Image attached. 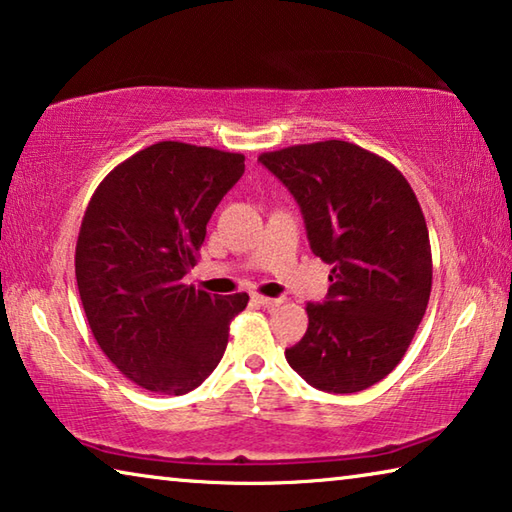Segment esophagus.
Masks as SVG:
<instances>
[{
  "mask_svg": "<svg viewBox=\"0 0 512 512\" xmlns=\"http://www.w3.org/2000/svg\"><path fill=\"white\" fill-rule=\"evenodd\" d=\"M255 302H259V305H262L264 309H275V307H280L282 305V298H266V296H255Z\"/></svg>",
  "mask_w": 512,
  "mask_h": 512,
  "instance_id": "34e87169",
  "label": "esophagus"
}]
</instances>
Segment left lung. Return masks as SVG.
<instances>
[{
	"mask_svg": "<svg viewBox=\"0 0 512 512\" xmlns=\"http://www.w3.org/2000/svg\"><path fill=\"white\" fill-rule=\"evenodd\" d=\"M300 205L309 246L332 264L323 305L284 352L318 391L359 393L384 379L429 305V230L411 185L391 162L327 140L259 155Z\"/></svg>",
	"mask_w": 512,
	"mask_h": 512,
	"instance_id": "8db88e82",
	"label": "left lung"
}]
</instances>
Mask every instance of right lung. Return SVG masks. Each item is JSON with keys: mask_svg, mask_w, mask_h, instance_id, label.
I'll return each mask as SVG.
<instances>
[{"mask_svg": "<svg viewBox=\"0 0 512 512\" xmlns=\"http://www.w3.org/2000/svg\"><path fill=\"white\" fill-rule=\"evenodd\" d=\"M244 155L158 142L117 164L85 210L76 284L90 329L121 375L183 395L219 366L248 293L210 296L185 284L216 205L244 173Z\"/></svg>", "mask_w": 512, "mask_h": 512, "instance_id": "obj_1", "label": "right lung"}]
</instances>
